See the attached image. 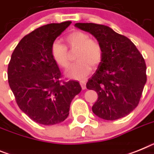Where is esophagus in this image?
I'll use <instances>...</instances> for the list:
<instances>
[{"instance_id": "1", "label": "esophagus", "mask_w": 154, "mask_h": 154, "mask_svg": "<svg viewBox=\"0 0 154 154\" xmlns=\"http://www.w3.org/2000/svg\"><path fill=\"white\" fill-rule=\"evenodd\" d=\"M79 83H80V85H81V87H82V90H86V81H84V80H82V81H80Z\"/></svg>"}]
</instances>
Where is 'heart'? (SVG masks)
Listing matches in <instances>:
<instances>
[{
    "label": "heart",
    "instance_id": "obj_1",
    "mask_svg": "<svg viewBox=\"0 0 154 154\" xmlns=\"http://www.w3.org/2000/svg\"><path fill=\"white\" fill-rule=\"evenodd\" d=\"M66 46L60 41H55L51 48V53L54 61L61 68L67 69L70 65L68 48L75 51V63L67 72L69 78L81 79L90 73L92 67H97L102 61L103 49L101 43L97 39L90 38L86 32L75 30L64 37Z\"/></svg>",
    "mask_w": 154,
    "mask_h": 154
}]
</instances>
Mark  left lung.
Listing matches in <instances>:
<instances>
[{
	"label": "left lung",
	"instance_id": "left-lung-1",
	"mask_svg": "<svg viewBox=\"0 0 154 154\" xmlns=\"http://www.w3.org/2000/svg\"><path fill=\"white\" fill-rule=\"evenodd\" d=\"M75 26L93 35L103 49L102 61L86 83L88 90L98 95L93 112L109 121L129 115L140 103L146 82L143 57L128 37L108 26L79 22Z\"/></svg>",
	"mask_w": 154,
	"mask_h": 154
}]
</instances>
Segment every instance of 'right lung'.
<instances>
[{"label":"right lung","mask_w":154,"mask_h":154,"mask_svg":"<svg viewBox=\"0 0 154 154\" xmlns=\"http://www.w3.org/2000/svg\"><path fill=\"white\" fill-rule=\"evenodd\" d=\"M70 21L36 29L20 40L8 67L9 86L19 108L32 121L44 125L68 118L72 100L82 88L76 81H63L51 48Z\"/></svg>","instance_id":"obj_1"}]
</instances>
